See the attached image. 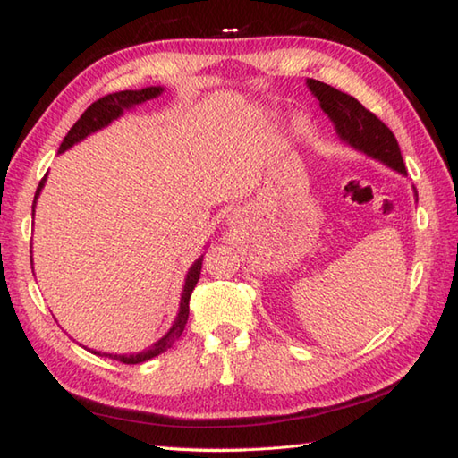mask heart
<instances>
[{
  "label": "heart",
  "mask_w": 458,
  "mask_h": 458,
  "mask_svg": "<svg viewBox=\"0 0 458 458\" xmlns=\"http://www.w3.org/2000/svg\"><path fill=\"white\" fill-rule=\"evenodd\" d=\"M307 130H309V125H307V122H305L303 118L295 120V131H297V133L303 135V133H307Z\"/></svg>",
  "instance_id": "1"
}]
</instances>
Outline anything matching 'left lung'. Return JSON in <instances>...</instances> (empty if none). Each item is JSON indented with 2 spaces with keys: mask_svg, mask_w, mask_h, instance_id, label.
<instances>
[{
  "mask_svg": "<svg viewBox=\"0 0 458 458\" xmlns=\"http://www.w3.org/2000/svg\"><path fill=\"white\" fill-rule=\"evenodd\" d=\"M307 89L318 100L320 110L333 122L340 141L368 155V157L384 163L386 167L402 173L405 177L407 171L400 145H397L392 130L382 120H377L372 112H368L354 96L340 92L325 82L307 79ZM413 194L417 200L415 189Z\"/></svg>",
  "mask_w": 458,
  "mask_h": 458,
  "instance_id": "8db88e82",
  "label": "left lung"
}]
</instances>
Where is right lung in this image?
<instances>
[{
  "label": "right lung",
  "instance_id": "right-lung-1",
  "mask_svg": "<svg viewBox=\"0 0 458 458\" xmlns=\"http://www.w3.org/2000/svg\"><path fill=\"white\" fill-rule=\"evenodd\" d=\"M163 90H165L163 86H148V89H141V90L114 92V94L104 96V98H100V100H96L92 106H89V110L81 115V120L72 125L71 131L66 133V138L63 140L61 148H58V153H64L66 149H71L72 145L81 143L82 140L89 138V135L106 128V125H110L114 120H118L120 115H123L125 110H131V108H135V106L157 98V96L163 94ZM45 181H47V174L37 187L35 200H33V214H35V204H37L38 194H41V191L45 187ZM202 258H204V254L194 259L192 266L187 271V277H184V285H182V293H181L179 313H177V317H174L171 328L167 330V335L161 336L157 343L151 344L148 350H143V352H138V354H108V352H104V354L94 352V354L118 360V362H123V364H141V362H148V360H151L155 356L163 354L165 350H169L174 343H177L179 336L182 335L184 325H187V320H189V299H191L192 289L197 287V281L200 279Z\"/></svg>",
  "mask_w": 458,
  "mask_h": 458
}]
</instances>
